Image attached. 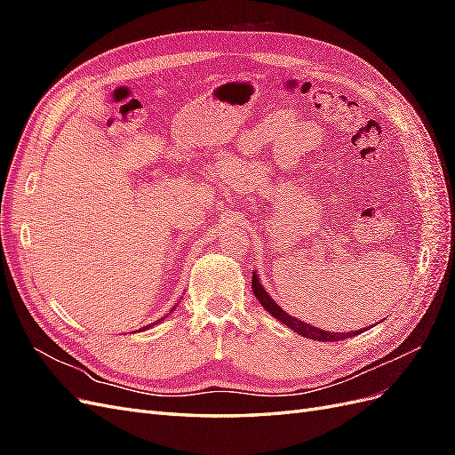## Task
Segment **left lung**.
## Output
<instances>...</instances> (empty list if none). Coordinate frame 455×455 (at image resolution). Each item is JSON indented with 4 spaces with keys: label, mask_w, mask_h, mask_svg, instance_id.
<instances>
[{
    "label": "left lung",
    "mask_w": 455,
    "mask_h": 455,
    "mask_svg": "<svg viewBox=\"0 0 455 455\" xmlns=\"http://www.w3.org/2000/svg\"><path fill=\"white\" fill-rule=\"evenodd\" d=\"M252 292H254V296L258 298L259 304L266 307V311H267L269 315H273L275 319L281 321L283 324H286L288 328L294 330V332H298L299 336H304V338L316 339V341H339V339H347V338H353V336H356V334L364 332V330H355V332H328V330L311 326L309 323H304V321L296 319V316H291L286 311H283V307H279L277 304H275V301L271 299V296L264 291V286H261L256 271L252 273ZM368 328H370V326H368Z\"/></svg>",
    "instance_id": "1"
}]
</instances>
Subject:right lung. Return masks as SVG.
Wrapping results in <instances>:
<instances>
[{"label": "right lung", "mask_w": 455, "mask_h": 455, "mask_svg": "<svg viewBox=\"0 0 455 455\" xmlns=\"http://www.w3.org/2000/svg\"><path fill=\"white\" fill-rule=\"evenodd\" d=\"M172 309H176V307H172ZM157 323H161V321H157ZM154 324H156V323H151V324H148V326H144V328H151Z\"/></svg>", "instance_id": "obj_1"}]
</instances>
